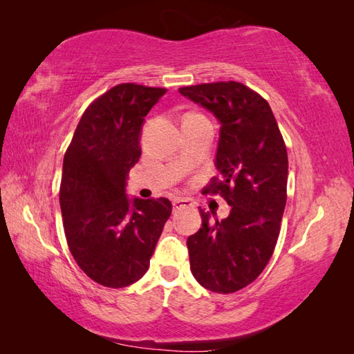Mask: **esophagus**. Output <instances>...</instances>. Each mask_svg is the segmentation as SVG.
I'll use <instances>...</instances> for the list:
<instances>
[{"label": "esophagus", "instance_id": "34e87169", "mask_svg": "<svg viewBox=\"0 0 354 354\" xmlns=\"http://www.w3.org/2000/svg\"><path fill=\"white\" fill-rule=\"evenodd\" d=\"M184 207H193V202L190 199H185V198L173 199V209H175V212H178V209H181Z\"/></svg>", "mask_w": 354, "mask_h": 354}]
</instances>
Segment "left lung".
<instances>
[{
	"label": "left lung",
	"instance_id": "1",
	"mask_svg": "<svg viewBox=\"0 0 354 354\" xmlns=\"http://www.w3.org/2000/svg\"><path fill=\"white\" fill-rule=\"evenodd\" d=\"M221 122L216 167L202 189L231 205L227 219L209 221L187 239L193 277L205 289L232 293L246 288L266 268L280 234L288 199V150L269 103L239 82L179 88Z\"/></svg>",
	"mask_w": 354,
	"mask_h": 354
}]
</instances>
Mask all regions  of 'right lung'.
Here are the masks:
<instances>
[{"mask_svg": "<svg viewBox=\"0 0 354 354\" xmlns=\"http://www.w3.org/2000/svg\"><path fill=\"white\" fill-rule=\"evenodd\" d=\"M167 89L120 84L89 104L64 156L59 201L79 268L118 289L146 274L171 202L129 199L126 176L141 156L145 117Z\"/></svg>", "mask_w": 354, "mask_h": 354, "instance_id": "1", "label": "right lung"}]
</instances>
